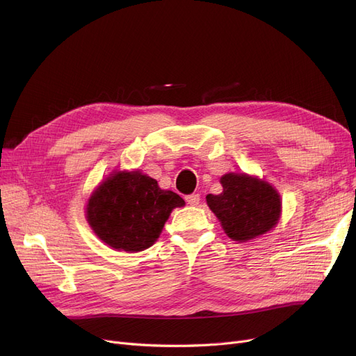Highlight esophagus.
Wrapping results in <instances>:
<instances>
[{
    "label": "esophagus",
    "mask_w": 356,
    "mask_h": 356,
    "mask_svg": "<svg viewBox=\"0 0 356 356\" xmlns=\"http://www.w3.org/2000/svg\"><path fill=\"white\" fill-rule=\"evenodd\" d=\"M186 202H188L191 207H197L199 202H200V196L197 193H193V195H189L188 197H186Z\"/></svg>",
    "instance_id": "obj_1"
}]
</instances>
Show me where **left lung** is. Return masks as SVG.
Returning a JSON list of instances; mask_svg holds the SVG:
<instances>
[{
  "mask_svg": "<svg viewBox=\"0 0 356 356\" xmlns=\"http://www.w3.org/2000/svg\"><path fill=\"white\" fill-rule=\"evenodd\" d=\"M220 184L222 193L208 195L207 203L232 241L247 242L275 228L282 196L273 184L247 173L223 175Z\"/></svg>",
  "mask_w": 356,
  "mask_h": 356,
  "instance_id": "1",
  "label": "left lung"
}]
</instances>
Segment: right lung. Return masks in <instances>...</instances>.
Returning a JSON list of instances; mask_svg holds the SVG:
<instances>
[{
	"mask_svg": "<svg viewBox=\"0 0 356 356\" xmlns=\"http://www.w3.org/2000/svg\"><path fill=\"white\" fill-rule=\"evenodd\" d=\"M181 207L184 200L160 189L156 179L140 170H115L90 193L85 213L105 245L138 252L154 244L172 211Z\"/></svg>",
	"mask_w": 356,
	"mask_h": 356,
	"instance_id": "add662e5",
	"label": "right lung"
}]
</instances>
